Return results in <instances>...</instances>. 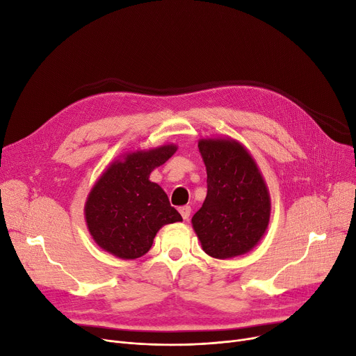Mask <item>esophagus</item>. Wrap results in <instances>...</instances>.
<instances>
[{
    "label": "esophagus",
    "mask_w": 356,
    "mask_h": 356,
    "mask_svg": "<svg viewBox=\"0 0 356 356\" xmlns=\"http://www.w3.org/2000/svg\"><path fill=\"white\" fill-rule=\"evenodd\" d=\"M179 212H180V215H181V218H183L184 220H188L189 216H191L192 208H191V207H181V208H179Z\"/></svg>",
    "instance_id": "34e87169"
}]
</instances>
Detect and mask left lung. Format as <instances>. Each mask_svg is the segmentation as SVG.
<instances>
[{"mask_svg":"<svg viewBox=\"0 0 356 356\" xmlns=\"http://www.w3.org/2000/svg\"><path fill=\"white\" fill-rule=\"evenodd\" d=\"M208 195L192 225L208 255L227 259L251 251L267 231L271 200L247 148L231 138L200 140Z\"/></svg>","mask_w":356,"mask_h":356,"instance_id":"obj_1","label":"left lung"}]
</instances>
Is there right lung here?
Instances as JSON below:
<instances>
[{
    "label": "right lung",
    "instance_id": "obj_1",
    "mask_svg": "<svg viewBox=\"0 0 356 356\" xmlns=\"http://www.w3.org/2000/svg\"><path fill=\"white\" fill-rule=\"evenodd\" d=\"M176 149L175 144H167L127 153L93 184L85 203V219L102 250L122 259H136L152 248L163 225L181 220L165 192L148 179Z\"/></svg>",
    "mask_w": 356,
    "mask_h": 356
}]
</instances>
